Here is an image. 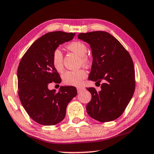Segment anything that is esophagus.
Wrapping results in <instances>:
<instances>
[{"mask_svg":"<svg viewBox=\"0 0 154 154\" xmlns=\"http://www.w3.org/2000/svg\"><path fill=\"white\" fill-rule=\"evenodd\" d=\"M83 89H84V88H83V87H77V90L78 93H79V92H81V91L83 90Z\"/></svg>","mask_w":154,"mask_h":154,"instance_id":"obj_1","label":"esophagus"}]
</instances>
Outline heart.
<instances>
[{
  "instance_id": "heart-1",
  "label": "heart",
  "mask_w": 154,
  "mask_h": 154,
  "mask_svg": "<svg viewBox=\"0 0 154 154\" xmlns=\"http://www.w3.org/2000/svg\"><path fill=\"white\" fill-rule=\"evenodd\" d=\"M68 48L80 56L81 64L88 65L90 62V57L86 55L87 46L81 41H73L68 45ZM52 64L56 71L61 72L63 70V55L60 49L56 48L54 50L51 57ZM87 76V72L84 69L77 71H66L62 75V82L67 85L79 86L82 81Z\"/></svg>"
}]
</instances>
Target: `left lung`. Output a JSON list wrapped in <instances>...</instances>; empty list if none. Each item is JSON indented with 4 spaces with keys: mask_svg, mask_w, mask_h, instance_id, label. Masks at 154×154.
<instances>
[{
    "mask_svg": "<svg viewBox=\"0 0 154 154\" xmlns=\"http://www.w3.org/2000/svg\"><path fill=\"white\" fill-rule=\"evenodd\" d=\"M78 38L89 43L92 51L89 79L96 83L104 82L100 91L87 88L92 94L86 106L88 113L100 122L115 120L124 113L135 90L131 56L118 39L106 32L80 33Z\"/></svg>",
    "mask_w": 154,
    "mask_h": 154,
    "instance_id": "8db88e82",
    "label": "left lung"
}]
</instances>
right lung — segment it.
I'll use <instances>...</instances> for the list:
<instances>
[{"instance_id":"1","label":"right lung","mask_w":154,"mask_h":154,"mask_svg":"<svg viewBox=\"0 0 154 154\" xmlns=\"http://www.w3.org/2000/svg\"><path fill=\"white\" fill-rule=\"evenodd\" d=\"M75 35L62 31L47 33L35 41L21 59L17 69L18 95L28 116L38 124L52 126L63 120L68 104L77 95L73 86H61L57 93L48 89L49 83L61 82L52 64L53 51L59 45L72 40Z\"/></svg>"}]
</instances>
